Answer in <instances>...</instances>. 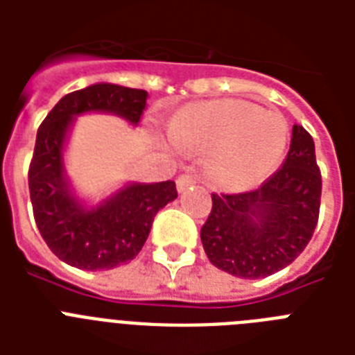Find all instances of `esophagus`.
<instances>
[{"instance_id":"34e87169","label":"esophagus","mask_w":355,"mask_h":355,"mask_svg":"<svg viewBox=\"0 0 355 355\" xmlns=\"http://www.w3.org/2000/svg\"><path fill=\"white\" fill-rule=\"evenodd\" d=\"M195 182H197V180H195L193 175H180V177L177 178V189L182 193V191H186L188 188H191Z\"/></svg>"}]
</instances>
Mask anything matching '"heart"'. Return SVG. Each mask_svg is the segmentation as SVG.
<instances>
[{
    "label": "heart",
    "mask_w": 355,
    "mask_h": 355,
    "mask_svg": "<svg viewBox=\"0 0 355 355\" xmlns=\"http://www.w3.org/2000/svg\"><path fill=\"white\" fill-rule=\"evenodd\" d=\"M169 136L186 153H210L211 178L227 189H247L275 171L289 128L278 114L239 99L197 103L169 121Z\"/></svg>",
    "instance_id": "obj_1"
}]
</instances>
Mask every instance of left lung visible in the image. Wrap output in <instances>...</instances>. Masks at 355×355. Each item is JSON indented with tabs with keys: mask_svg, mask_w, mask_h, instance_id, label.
Returning a JSON list of instances; mask_svg holds the SVG:
<instances>
[{
	"mask_svg": "<svg viewBox=\"0 0 355 355\" xmlns=\"http://www.w3.org/2000/svg\"><path fill=\"white\" fill-rule=\"evenodd\" d=\"M320 189L313 138L293 125L287 158L272 177L252 191L211 195V211L200 228L208 259L217 269L248 280L282 270L313 236Z\"/></svg>",
	"mask_w": 355,
	"mask_h": 355,
	"instance_id": "1",
	"label": "left lung"
}]
</instances>
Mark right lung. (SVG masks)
Wrapping results in <instances>:
<instances>
[{"label": "right lung", "instance_id": "1", "mask_svg": "<svg viewBox=\"0 0 355 355\" xmlns=\"http://www.w3.org/2000/svg\"><path fill=\"white\" fill-rule=\"evenodd\" d=\"M147 92L97 83L64 96L36 132L29 193L36 227L58 259L83 270H108L138 256L160 208L177 199L173 180L128 182L90 206L75 195L64 150L80 114H114L138 125Z\"/></svg>", "mask_w": 355, "mask_h": 355}]
</instances>
